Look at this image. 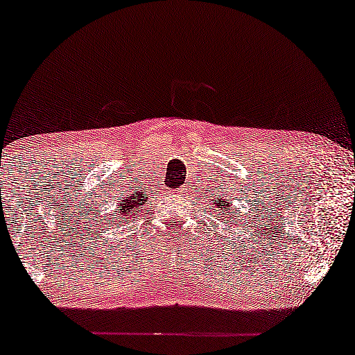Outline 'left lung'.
Listing matches in <instances>:
<instances>
[{"mask_svg": "<svg viewBox=\"0 0 355 355\" xmlns=\"http://www.w3.org/2000/svg\"><path fill=\"white\" fill-rule=\"evenodd\" d=\"M215 204H216V206H218V209H220V212H221V210H229V215H231V214H235V212H231V209H229V206H231V204H226V201H223V200H216L215 201ZM234 216V215H232ZM232 216H227V218H231L232 220Z\"/></svg>", "mask_w": 355, "mask_h": 355, "instance_id": "left-lung-1", "label": "left lung"}]
</instances>
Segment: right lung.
I'll list each match as a JSON object with an SVG mask.
<instances>
[{
	"label": "right lung",
	"mask_w": 355,
	"mask_h": 355,
	"mask_svg": "<svg viewBox=\"0 0 355 355\" xmlns=\"http://www.w3.org/2000/svg\"><path fill=\"white\" fill-rule=\"evenodd\" d=\"M141 204H143V200L140 196L123 200L120 206L116 207V212H118L116 215H120V216H118V220L123 221V223H128L130 218H134L135 212H139Z\"/></svg>",
	"instance_id": "add662e5"
}]
</instances>
